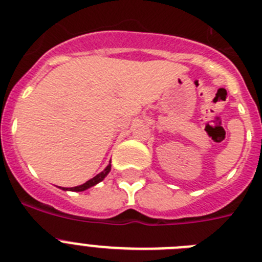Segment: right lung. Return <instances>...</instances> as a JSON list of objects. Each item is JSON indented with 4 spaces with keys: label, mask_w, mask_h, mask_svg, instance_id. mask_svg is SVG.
Here are the masks:
<instances>
[{
    "label": "right lung",
    "mask_w": 262,
    "mask_h": 262,
    "mask_svg": "<svg viewBox=\"0 0 262 262\" xmlns=\"http://www.w3.org/2000/svg\"><path fill=\"white\" fill-rule=\"evenodd\" d=\"M110 169H111V165L108 164L107 166H106V169L103 170V172H101L99 174H97L96 177H93L92 180H89V181H86L85 184L80 185V186H75V187H71V189H64V190H72V191H84L86 190V189H89V187L94 186L96 184H98V182H101L103 180V178L107 176V173L110 172Z\"/></svg>",
    "instance_id": "obj_1"
}]
</instances>
